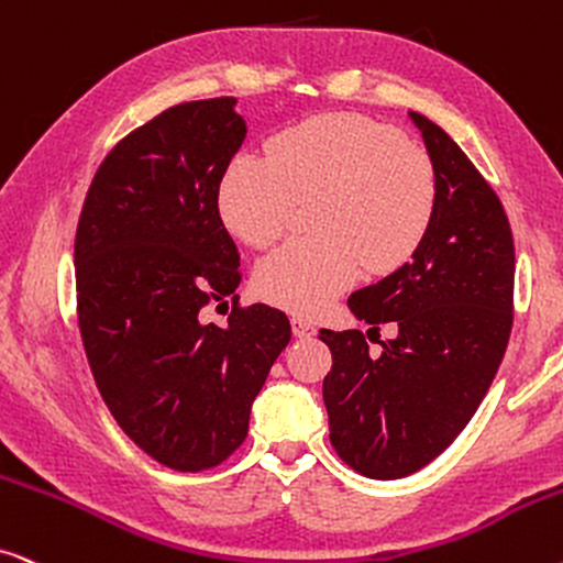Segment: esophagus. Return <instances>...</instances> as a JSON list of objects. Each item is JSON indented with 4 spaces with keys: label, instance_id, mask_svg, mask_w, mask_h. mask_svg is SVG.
Instances as JSON below:
<instances>
[{
    "label": "esophagus",
    "instance_id": "obj_1",
    "mask_svg": "<svg viewBox=\"0 0 563 563\" xmlns=\"http://www.w3.org/2000/svg\"><path fill=\"white\" fill-rule=\"evenodd\" d=\"M291 333H295L297 339H310V335H316V325L305 318H291Z\"/></svg>",
    "mask_w": 563,
    "mask_h": 563
}]
</instances>
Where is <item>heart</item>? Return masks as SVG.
<instances>
[{"mask_svg":"<svg viewBox=\"0 0 563 563\" xmlns=\"http://www.w3.org/2000/svg\"><path fill=\"white\" fill-rule=\"evenodd\" d=\"M312 232L255 268L261 299L312 316L346 291L364 266L396 272L419 251L437 209L429 155L388 123L360 113H318L282 129L266 157L238 155L219 184L224 228L251 247L287 230L297 203H312Z\"/></svg>","mask_w":563,"mask_h":563,"instance_id":"b5f03b06","label":"heart"}]
</instances>
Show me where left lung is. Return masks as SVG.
<instances>
[{"mask_svg": "<svg viewBox=\"0 0 563 563\" xmlns=\"http://www.w3.org/2000/svg\"><path fill=\"white\" fill-rule=\"evenodd\" d=\"M411 119L437 173L432 224L413 261L349 297L372 331L393 323L398 339L375 354L362 331H320L333 356L323 379L333 450L383 481L424 468L463 432L515 320V240L499 196L437 123Z\"/></svg>", "mask_w": 563, "mask_h": 563, "instance_id": "obj_1", "label": "left lung"}]
</instances>
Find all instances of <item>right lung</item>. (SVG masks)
<instances>
[{
  "instance_id": "obj_1",
  "label": "right lung",
  "mask_w": 563,
  "mask_h": 563,
  "mask_svg": "<svg viewBox=\"0 0 563 563\" xmlns=\"http://www.w3.org/2000/svg\"><path fill=\"white\" fill-rule=\"evenodd\" d=\"M235 98L163 111L108 152L75 238L77 323L95 385L136 448L173 471L224 463L289 344L282 310L240 305L219 184L245 139ZM230 296L229 323L202 318ZM224 303V302H223Z\"/></svg>"
}]
</instances>
